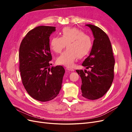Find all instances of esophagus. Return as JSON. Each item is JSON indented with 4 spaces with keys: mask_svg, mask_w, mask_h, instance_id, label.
I'll list each match as a JSON object with an SVG mask.
<instances>
[{
    "mask_svg": "<svg viewBox=\"0 0 132 132\" xmlns=\"http://www.w3.org/2000/svg\"><path fill=\"white\" fill-rule=\"evenodd\" d=\"M67 70H69V71H74V69H73V68H70V67H67Z\"/></svg>",
    "mask_w": 132,
    "mask_h": 132,
    "instance_id": "obj_1",
    "label": "esophagus"
}]
</instances>
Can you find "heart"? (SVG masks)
Returning a JSON list of instances; mask_svg holds the SVG:
<instances>
[{"label":"heart","instance_id":"heart-1","mask_svg":"<svg viewBox=\"0 0 132 132\" xmlns=\"http://www.w3.org/2000/svg\"><path fill=\"white\" fill-rule=\"evenodd\" d=\"M61 37L54 36L50 41V47L59 53L66 46L67 49L57 58L59 64L72 66L76 59L82 58L89 53L93 45L90 36L77 28L65 27L60 32Z\"/></svg>","mask_w":132,"mask_h":132}]
</instances>
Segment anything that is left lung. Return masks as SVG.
Listing matches in <instances>:
<instances>
[{
  "label": "left lung",
  "mask_w": 132,
  "mask_h": 132,
  "mask_svg": "<svg viewBox=\"0 0 132 132\" xmlns=\"http://www.w3.org/2000/svg\"><path fill=\"white\" fill-rule=\"evenodd\" d=\"M94 37L89 57L82 65L90 71L77 70L81 79L82 96L94 100L102 97L109 90L114 78V59L110 39L100 28L87 24Z\"/></svg>",
  "instance_id": "8db88e82"
}]
</instances>
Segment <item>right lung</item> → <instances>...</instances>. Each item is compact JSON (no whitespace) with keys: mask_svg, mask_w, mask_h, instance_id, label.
<instances>
[{"mask_svg":"<svg viewBox=\"0 0 132 132\" xmlns=\"http://www.w3.org/2000/svg\"><path fill=\"white\" fill-rule=\"evenodd\" d=\"M55 31L53 26L35 27L20 46L19 69L23 85L30 96L41 102L50 101L59 94L65 73L61 65L50 68V37Z\"/></svg>","mask_w":132,"mask_h":132,"instance_id":"1","label":"right lung"}]
</instances>
